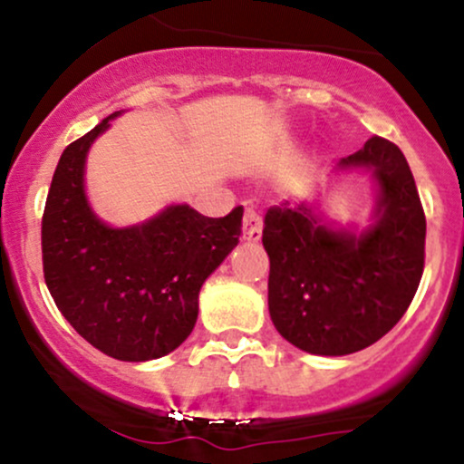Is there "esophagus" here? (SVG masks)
Here are the masks:
<instances>
[{"label": "esophagus", "instance_id": "1", "mask_svg": "<svg viewBox=\"0 0 464 464\" xmlns=\"http://www.w3.org/2000/svg\"><path fill=\"white\" fill-rule=\"evenodd\" d=\"M262 237V219L256 210H246L245 219H242V240L245 242H258Z\"/></svg>", "mask_w": 464, "mask_h": 464}]
</instances>
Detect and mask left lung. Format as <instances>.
<instances>
[{
    "label": "left lung",
    "instance_id": "8db88e82",
    "mask_svg": "<svg viewBox=\"0 0 464 464\" xmlns=\"http://www.w3.org/2000/svg\"><path fill=\"white\" fill-rule=\"evenodd\" d=\"M368 172L375 190L366 227L332 222L316 198L271 208L269 316L283 339L321 357L368 348L392 330L418 292L427 219L395 143L372 137L334 168V179Z\"/></svg>",
    "mask_w": 464,
    "mask_h": 464
}]
</instances>
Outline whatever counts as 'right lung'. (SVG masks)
Segmentation results:
<instances>
[{"label":"right lung","mask_w":464,"mask_h":464,"mask_svg":"<svg viewBox=\"0 0 464 464\" xmlns=\"http://www.w3.org/2000/svg\"><path fill=\"white\" fill-rule=\"evenodd\" d=\"M114 111L69 145L53 172L44 218V280L63 316L119 362H152L179 348L198 323L199 289L240 240L242 208L206 218L170 204L130 227H111L85 188L93 141Z\"/></svg>","instance_id":"1"}]
</instances>
